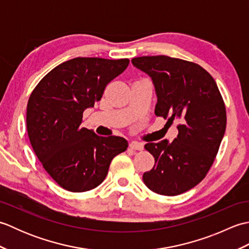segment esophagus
I'll return each instance as SVG.
<instances>
[{
    "label": "esophagus",
    "mask_w": 249,
    "mask_h": 249,
    "mask_svg": "<svg viewBox=\"0 0 249 249\" xmlns=\"http://www.w3.org/2000/svg\"><path fill=\"white\" fill-rule=\"evenodd\" d=\"M129 147L131 150H135V151H142L143 150V144L139 143V142H131L129 144Z\"/></svg>",
    "instance_id": "34e87169"
}]
</instances>
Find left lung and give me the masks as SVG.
<instances>
[{"label":"left lung","mask_w":249,"mask_h":249,"mask_svg":"<svg viewBox=\"0 0 249 249\" xmlns=\"http://www.w3.org/2000/svg\"><path fill=\"white\" fill-rule=\"evenodd\" d=\"M131 62L154 83L155 114L178 121V135L172 142L144 145L155 165L142 178L158 195H181L202 181L217 155L227 124L223 96L214 78L194 62L167 55L139 56Z\"/></svg>","instance_id":"obj_1"}]
</instances>
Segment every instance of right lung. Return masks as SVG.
Returning <instances> with one entry per match:
<instances>
[{
	"label": "right lung",
	"mask_w": 249,
	"mask_h": 249,
	"mask_svg": "<svg viewBox=\"0 0 249 249\" xmlns=\"http://www.w3.org/2000/svg\"><path fill=\"white\" fill-rule=\"evenodd\" d=\"M128 59L75 57L57 65L31 93L26 129L35 155L49 176L68 192L84 193L103 183L113 157L128 143L81 127L83 111L102 99Z\"/></svg>",
	"instance_id": "right-lung-1"
}]
</instances>
